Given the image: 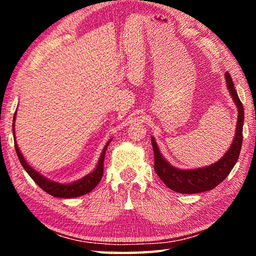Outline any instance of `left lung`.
<instances>
[{
  "label": "left lung",
  "instance_id": "8db88e82",
  "mask_svg": "<svg viewBox=\"0 0 256 256\" xmlns=\"http://www.w3.org/2000/svg\"><path fill=\"white\" fill-rule=\"evenodd\" d=\"M226 78L227 89L238 110L235 136L229 149L218 162L210 166L194 168V170H180L164 159L159 150L154 138L151 136V144L154 154V170L164 184L172 190L182 194H194L206 192L214 188L229 175L240 157L242 142V125H244V107L238 98V94L234 88L232 76L227 72Z\"/></svg>",
  "mask_w": 256,
  "mask_h": 256
}]
</instances>
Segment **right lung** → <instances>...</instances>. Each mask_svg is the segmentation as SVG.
<instances>
[{
  "label": "right lung",
  "instance_id": "add662e5",
  "mask_svg": "<svg viewBox=\"0 0 256 256\" xmlns=\"http://www.w3.org/2000/svg\"><path fill=\"white\" fill-rule=\"evenodd\" d=\"M16 112L14 116V124H12V130H14V148L16 151V154H18V158L20 160L21 164L24 168V170L28 172V175L32 177L34 183H36L42 190H44L46 193H48L50 196H55V198H78L81 196H84V194L92 192V190L96 188L99 182H100L102 174H104V158H105V154L107 150L108 144H110L112 138L107 142L106 146H104V149L100 154V157L98 159L97 166L94 170L89 172L88 175H86L82 178L72 182V183H58V182L50 180L42 175L37 170H34L32 166H29V164L26 162L24 157L21 154L18 144H16V130H14V120H16Z\"/></svg>",
  "mask_w": 256,
  "mask_h": 256
}]
</instances>
